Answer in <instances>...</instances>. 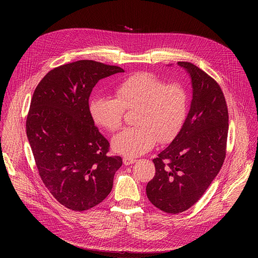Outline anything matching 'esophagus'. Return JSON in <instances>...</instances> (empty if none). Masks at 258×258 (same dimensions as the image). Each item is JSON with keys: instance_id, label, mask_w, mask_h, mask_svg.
<instances>
[{"instance_id": "1", "label": "esophagus", "mask_w": 258, "mask_h": 258, "mask_svg": "<svg viewBox=\"0 0 258 258\" xmlns=\"http://www.w3.org/2000/svg\"><path fill=\"white\" fill-rule=\"evenodd\" d=\"M135 162H136V159H134V158H131V157H124L123 158L124 165H131V164H134Z\"/></svg>"}]
</instances>
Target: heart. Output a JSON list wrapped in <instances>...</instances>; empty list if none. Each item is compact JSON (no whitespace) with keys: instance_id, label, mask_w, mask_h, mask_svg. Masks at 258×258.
Instances as JSON below:
<instances>
[{"instance_id":"1","label":"heart","mask_w":258,"mask_h":258,"mask_svg":"<svg viewBox=\"0 0 258 258\" xmlns=\"http://www.w3.org/2000/svg\"><path fill=\"white\" fill-rule=\"evenodd\" d=\"M115 98L97 96L90 103V113L98 125L114 132L122 124L124 109L138 110L136 127H126L112 139L114 152L137 157L160 143L175 138L185 122L188 95L178 84L165 85L151 73H137L115 90Z\"/></svg>"}]
</instances>
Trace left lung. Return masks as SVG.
I'll return each mask as SVG.
<instances>
[{"label": "left lung", "mask_w": 258, "mask_h": 258, "mask_svg": "<svg viewBox=\"0 0 258 258\" xmlns=\"http://www.w3.org/2000/svg\"><path fill=\"white\" fill-rule=\"evenodd\" d=\"M190 77L192 101L172 142L153 159L155 175L147 197L160 210L176 214L193 206L223 166L229 132L228 107L222 89L190 62H177Z\"/></svg>", "instance_id": "obj_1"}]
</instances>
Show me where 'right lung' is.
Listing matches in <instances>:
<instances>
[{
    "label": "right lung",
    "mask_w": 258,
    "mask_h": 258,
    "mask_svg": "<svg viewBox=\"0 0 258 258\" xmlns=\"http://www.w3.org/2000/svg\"><path fill=\"white\" fill-rule=\"evenodd\" d=\"M124 70L93 60L54 68L35 88L26 135L45 186L65 207L88 210L111 192L119 156L95 126L89 98L96 84Z\"/></svg>",
    "instance_id": "1"
}]
</instances>
